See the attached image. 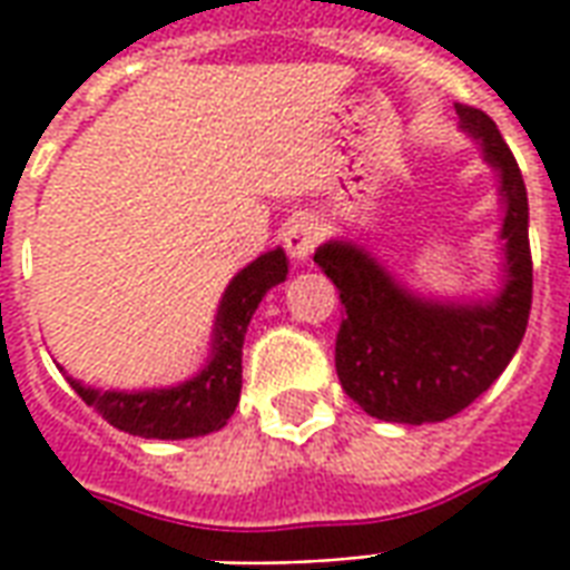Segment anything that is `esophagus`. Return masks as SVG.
Wrapping results in <instances>:
<instances>
[{"instance_id":"34e87169","label":"esophagus","mask_w":570,"mask_h":570,"mask_svg":"<svg viewBox=\"0 0 570 570\" xmlns=\"http://www.w3.org/2000/svg\"><path fill=\"white\" fill-rule=\"evenodd\" d=\"M320 238H323V233H320V227H316L314 217L295 215L286 220L284 247H286V254L293 256V259H307V256L314 254V247L320 245Z\"/></svg>"}]
</instances>
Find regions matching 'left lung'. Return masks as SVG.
<instances>
[{
	"label": "left lung",
	"instance_id": "1",
	"mask_svg": "<svg viewBox=\"0 0 570 570\" xmlns=\"http://www.w3.org/2000/svg\"><path fill=\"white\" fill-rule=\"evenodd\" d=\"M499 173L505 203L502 289L490 302H436L397 284L364 247L325 242L314 263L341 293L334 367L343 391L367 415L428 424L458 415L499 380L523 341L532 307L529 199L514 155L488 112L454 104Z\"/></svg>",
	"mask_w": 570,
	"mask_h": 570
}]
</instances>
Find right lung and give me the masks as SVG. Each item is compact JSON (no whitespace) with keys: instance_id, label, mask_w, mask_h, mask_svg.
I'll list each match as a JSON object with an SVG mask.
<instances>
[{"instance_id":"obj_1","label":"right lung","mask_w":570,"mask_h":570,"mask_svg":"<svg viewBox=\"0 0 570 570\" xmlns=\"http://www.w3.org/2000/svg\"><path fill=\"white\" fill-rule=\"evenodd\" d=\"M289 272L284 247L256 256L250 266L238 272L220 295L215 328H212V355L206 367L190 380L149 391H101L71 380V389L86 406H95L104 421L146 440H190L215 433L236 412L242 394V343H245L250 316L272 286L284 284Z\"/></svg>"}]
</instances>
